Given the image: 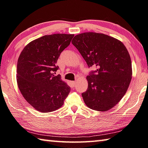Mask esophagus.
Segmentation results:
<instances>
[{
	"label": "esophagus",
	"instance_id": "obj_1",
	"mask_svg": "<svg viewBox=\"0 0 148 148\" xmlns=\"http://www.w3.org/2000/svg\"><path fill=\"white\" fill-rule=\"evenodd\" d=\"M71 83H72V85H73L74 86L75 85V84H76V81H74V82H71Z\"/></svg>",
	"mask_w": 148,
	"mask_h": 148
}]
</instances>
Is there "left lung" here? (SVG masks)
<instances>
[{
    "instance_id": "left-lung-1",
    "label": "left lung",
    "mask_w": 148,
    "mask_h": 148,
    "mask_svg": "<svg viewBox=\"0 0 148 148\" xmlns=\"http://www.w3.org/2000/svg\"><path fill=\"white\" fill-rule=\"evenodd\" d=\"M88 67L96 66L87 76L85 103L95 111H107L121 100L132 78L131 58L122 42L103 34L85 32L72 41Z\"/></svg>"
}]
</instances>
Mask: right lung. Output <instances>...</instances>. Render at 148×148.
<instances>
[{
    "label": "right lung",
    "mask_w": 148,
    "mask_h": 148,
    "mask_svg": "<svg viewBox=\"0 0 148 148\" xmlns=\"http://www.w3.org/2000/svg\"><path fill=\"white\" fill-rule=\"evenodd\" d=\"M74 34H56L34 40L18 57L17 82L21 94L31 106L42 112L63 106L71 87L62 81L56 65L60 53L71 43Z\"/></svg>",
    "instance_id": "1"
}]
</instances>
